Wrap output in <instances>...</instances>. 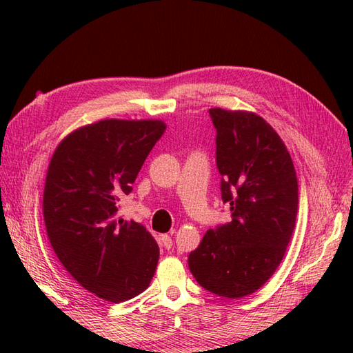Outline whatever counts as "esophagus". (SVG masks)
I'll return each mask as SVG.
<instances>
[{
    "mask_svg": "<svg viewBox=\"0 0 353 353\" xmlns=\"http://www.w3.org/2000/svg\"><path fill=\"white\" fill-rule=\"evenodd\" d=\"M161 244L165 247V249H171L172 247V239L170 235H161Z\"/></svg>",
    "mask_w": 353,
    "mask_h": 353,
    "instance_id": "esophagus-1",
    "label": "esophagus"
}]
</instances>
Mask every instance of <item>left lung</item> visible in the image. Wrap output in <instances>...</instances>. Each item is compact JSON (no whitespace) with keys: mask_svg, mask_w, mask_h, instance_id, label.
I'll return each mask as SVG.
<instances>
[{"mask_svg":"<svg viewBox=\"0 0 353 353\" xmlns=\"http://www.w3.org/2000/svg\"><path fill=\"white\" fill-rule=\"evenodd\" d=\"M216 130L215 161L232 221L209 229L190 253L192 276L216 296L239 299L279 267L294 230L299 192L291 156L264 118L209 109Z\"/></svg>","mask_w":353,"mask_h":353,"instance_id":"8db88e82","label":"left lung"}]
</instances>
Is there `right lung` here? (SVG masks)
Returning <instances> with one entry per match:
<instances>
[{
  "mask_svg": "<svg viewBox=\"0 0 353 353\" xmlns=\"http://www.w3.org/2000/svg\"><path fill=\"white\" fill-rule=\"evenodd\" d=\"M165 129L157 119H103L70 133L50 161L42 209L52 250L81 287L108 302L141 294L154 276V238L117 212Z\"/></svg>",
  "mask_w": 353,
  "mask_h": 353,
  "instance_id": "add662e5",
  "label": "right lung"
}]
</instances>
